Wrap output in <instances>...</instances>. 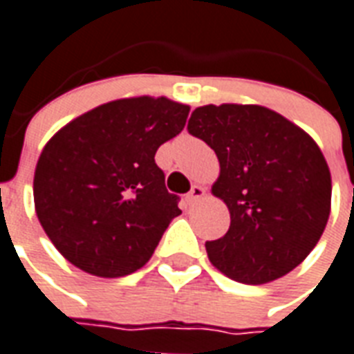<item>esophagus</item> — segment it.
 <instances>
[{"instance_id": "obj_1", "label": "esophagus", "mask_w": 354, "mask_h": 354, "mask_svg": "<svg viewBox=\"0 0 354 354\" xmlns=\"http://www.w3.org/2000/svg\"><path fill=\"white\" fill-rule=\"evenodd\" d=\"M205 194V189L200 187V185H193L191 187V191L187 193V196H185V200H187L189 204H194V202H198L200 198H204Z\"/></svg>"}]
</instances>
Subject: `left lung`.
<instances>
[{
    "instance_id": "obj_1",
    "label": "left lung",
    "mask_w": 354,
    "mask_h": 354,
    "mask_svg": "<svg viewBox=\"0 0 354 354\" xmlns=\"http://www.w3.org/2000/svg\"><path fill=\"white\" fill-rule=\"evenodd\" d=\"M187 130L215 150L221 176L213 194L232 224L205 242L222 274L263 285L294 270L318 244L330 213V172L314 139L257 104H207Z\"/></svg>"
}]
</instances>
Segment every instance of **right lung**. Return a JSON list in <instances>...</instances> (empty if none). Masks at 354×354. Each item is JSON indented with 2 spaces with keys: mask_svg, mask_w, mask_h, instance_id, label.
I'll return each mask as SVG.
<instances>
[{
  "mask_svg": "<svg viewBox=\"0 0 354 354\" xmlns=\"http://www.w3.org/2000/svg\"><path fill=\"white\" fill-rule=\"evenodd\" d=\"M187 115V104L167 97L119 99L49 139L36 163L35 207L69 263L97 277H122L149 263L182 213L156 150L182 132Z\"/></svg>",
  "mask_w": 354,
  "mask_h": 354,
  "instance_id": "add662e5",
  "label": "right lung"
}]
</instances>
